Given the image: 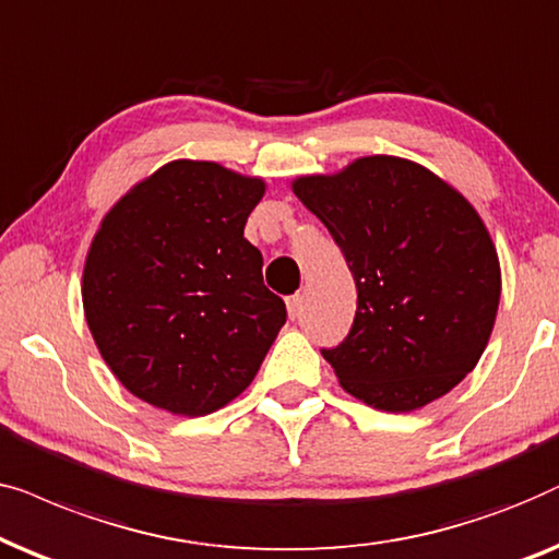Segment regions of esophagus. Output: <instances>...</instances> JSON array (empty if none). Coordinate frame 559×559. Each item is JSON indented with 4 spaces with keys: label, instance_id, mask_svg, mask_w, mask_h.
<instances>
[{
    "label": "esophagus",
    "instance_id": "esophagus-1",
    "mask_svg": "<svg viewBox=\"0 0 559 559\" xmlns=\"http://www.w3.org/2000/svg\"><path fill=\"white\" fill-rule=\"evenodd\" d=\"M301 304H304V296H301V294H294V296H288V299H286L288 317H292V319L299 317V314H301Z\"/></svg>",
    "mask_w": 559,
    "mask_h": 559
}]
</instances>
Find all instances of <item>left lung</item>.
Returning <instances> with one entry per match:
<instances>
[{"label":"left lung","instance_id":"left-lung-1","mask_svg":"<svg viewBox=\"0 0 559 559\" xmlns=\"http://www.w3.org/2000/svg\"><path fill=\"white\" fill-rule=\"evenodd\" d=\"M292 189L340 245L357 286L353 330L322 349L349 396L406 414L478 366L501 301V263L475 206L421 163L362 155Z\"/></svg>","mask_w":559,"mask_h":559}]
</instances>
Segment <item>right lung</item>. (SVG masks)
<instances>
[{"mask_svg":"<svg viewBox=\"0 0 559 559\" xmlns=\"http://www.w3.org/2000/svg\"><path fill=\"white\" fill-rule=\"evenodd\" d=\"M265 181L170 160L104 214L84 260L88 332L119 383L176 416H206L255 378L286 304L263 284L245 222Z\"/></svg>","mask_w":559,"mask_h":559,"instance_id":"1","label":"right lung"}]
</instances>
